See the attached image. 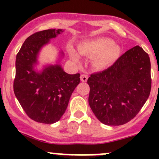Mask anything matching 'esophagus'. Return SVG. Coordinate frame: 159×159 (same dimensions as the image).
<instances>
[{
    "label": "esophagus",
    "instance_id": "esophagus-1",
    "mask_svg": "<svg viewBox=\"0 0 159 159\" xmlns=\"http://www.w3.org/2000/svg\"><path fill=\"white\" fill-rule=\"evenodd\" d=\"M88 75H81V81H83V82H86L88 80Z\"/></svg>",
    "mask_w": 159,
    "mask_h": 159
}]
</instances>
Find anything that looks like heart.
Wrapping results in <instances>:
<instances>
[{
	"mask_svg": "<svg viewBox=\"0 0 159 159\" xmlns=\"http://www.w3.org/2000/svg\"><path fill=\"white\" fill-rule=\"evenodd\" d=\"M79 51L82 54L92 57H96V64L98 66L105 67L118 59L120 48L113 44V41L109 38H100L81 44L79 47ZM70 54L74 60H78V54L73 49H70Z\"/></svg>",
	"mask_w": 159,
	"mask_h": 159,
	"instance_id": "heart-1",
	"label": "heart"
}]
</instances>
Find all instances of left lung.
<instances>
[{
  "label": "left lung",
  "mask_w": 159,
  "mask_h": 159,
  "mask_svg": "<svg viewBox=\"0 0 159 159\" xmlns=\"http://www.w3.org/2000/svg\"><path fill=\"white\" fill-rule=\"evenodd\" d=\"M89 105L98 119L107 125H121L143 107L152 87L148 54L139 46L123 54L103 71L88 79Z\"/></svg>",
  "instance_id": "8db88e82"
}]
</instances>
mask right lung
I'll list each match as a JSON object with an SVG mask.
<instances>
[{
    "label": "right lung",
    "instance_id": "add662e5",
    "mask_svg": "<svg viewBox=\"0 0 159 159\" xmlns=\"http://www.w3.org/2000/svg\"><path fill=\"white\" fill-rule=\"evenodd\" d=\"M61 29H48L28 37L16 57L14 92L22 108L34 121L53 124L65 114L74 90L80 83V74L69 75L58 64L34 70L40 50Z\"/></svg>",
    "mask_w": 159,
    "mask_h": 159
}]
</instances>
